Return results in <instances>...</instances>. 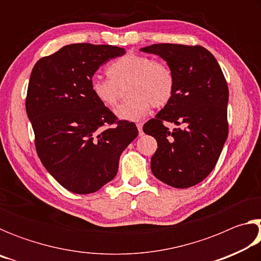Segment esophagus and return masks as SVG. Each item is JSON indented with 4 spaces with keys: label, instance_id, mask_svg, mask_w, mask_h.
Instances as JSON below:
<instances>
[{
    "label": "esophagus",
    "instance_id": "1",
    "mask_svg": "<svg viewBox=\"0 0 261 261\" xmlns=\"http://www.w3.org/2000/svg\"><path fill=\"white\" fill-rule=\"evenodd\" d=\"M137 127H138L139 136L143 135V124H141V123H137Z\"/></svg>",
    "mask_w": 261,
    "mask_h": 261
}]
</instances>
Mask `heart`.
I'll list each match as a JSON object with an SVG mask.
<instances>
[{
	"mask_svg": "<svg viewBox=\"0 0 261 261\" xmlns=\"http://www.w3.org/2000/svg\"><path fill=\"white\" fill-rule=\"evenodd\" d=\"M109 77L94 76L90 87L94 98L105 107L113 108L120 99L121 88L127 86L130 99L115 110L123 121H139L151 105L161 108L169 102L175 90V78L167 65L146 56L126 54L108 67Z\"/></svg>",
	"mask_w": 261,
	"mask_h": 261,
	"instance_id": "obj_1",
	"label": "heart"
}]
</instances>
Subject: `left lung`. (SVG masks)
I'll list each match as a JSON object with an SVG mask.
<instances>
[{
  "label": "left lung",
  "instance_id": "left-lung-1",
  "mask_svg": "<svg viewBox=\"0 0 261 261\" xmlns=\"http://www.w3.org/2000/svg\"><path fill=\"white\" fill-rule=\"evenodd\" d=\"M140 51L160 56L175 78L170 101L143 127L158 141L152 173L170 187H193L214 169L228 137L229 91L222 70L201 46L154 43ZM163 121L185 127L169 130Z\"/></svg>",
  "mask_w": 261,
  "mask_h": 261
}]
</instances>
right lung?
Returning a JSON list of instances; mask_svg holds the SVG:
<instances>
[{"instance_id":"add662e5","label":"right lung","mask_w":261,"mask_h":261,"mask_svg":"<svg viewBox=\"0 0 261 261\" xmlns=\"http://www.w3.org/2000/svg\"><path fill=\"white\" fill-rule=\"evenodd\" d=\"M125 54L110 45L72 43L33 67L26 113L35 148L48 173L69 191H98L117 174L122 152L138 136L135 123L118 121L91 92L101 64Z\"/></svg>"}]
</instances>
